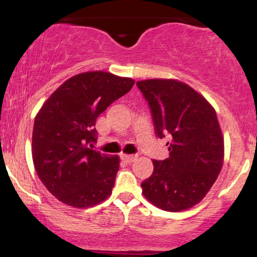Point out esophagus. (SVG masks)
I'll use <instances>...</instances> for the list:
<instances>
[{"label":"esophagus","instance_id":"34e87169","mask_svg":"<svg viewBox=\"0 0 257 257\" xmlns=\"http://www.w3.org/2000/svg\"><path fill=\"white\" fill-rule=\"evenodd\" d=\"M137 156L134 155H122V159L125 162V163H133L135 161Z\"/></svg>","mask_w":257,"mask_h":257}]
</instances>
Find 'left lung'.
Instances as JSON below:
<instances>
[{
	"label": "left lung",
	"mask_w": 257,
	"mask_h": 257,
	"mask_svg": "<svg viewBox=\"0 0 257 257\" xmlns=\"http://www.w3.org/2000/svg\"><path fill=\"white\" fill-rule=\"evenodd\" d=\"M150 106L155 133L169 137V157L153 162L143 193L167 211L196 205L216 181L223 164V138L213 106L175 79L137 82Z\"/></svg>",
	"instance_id": "8db88e82"
}]
</instances>
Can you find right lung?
<instances>
[{"mask_svg":"<svg viewBox=\"0 0 257 257\" xmlns=\"http://www.w3.org/2000/svg\"><path fill=\"white\" fill-rule=\"evenodd\" d=\"M133 85L132 78L110 72L79 73L64 82L38 111L32 159L38 178L60 202L88 208L111 194L119 158L91 150L98 139L95 122Z\"/></svg>","mask_w":257,"mask_h":257,"instance_id":"add662e5","label":"right lung"}]
</instances>
